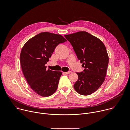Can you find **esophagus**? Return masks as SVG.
<instances>
[{
    "label": "esophagus",
    "mask_w": 130,
    "mask_h": 130,
    "mask_svg": "<svg viewBox=\"0 0 130 130\" xmlns=\"http://www.w3.org/2000/svg\"><path fill=\"white\" fill-rule=\"evenodd\" d=\"M70 71H68V72H64L65 74H70Z\"/></svg>",
    "instance_id": "34e87169"
}]
</instances>
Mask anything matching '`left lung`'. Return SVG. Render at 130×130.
Returning a JSON list of instances; mask_svg holds the SVG:
<instances>
[{"label":"left lung","mask_w":130,"mask_h":130,"mask_svg":"<svg viewBox=\"0 0 130 130\" xmlns=\"http://www.w3.org/2000/svg\"><path fill=\"white\" fill-rule=\"evenodd\" d=\"M64 36L84 67L83 71L77 73L78 80L74 88L81 95H90L100 88L105 79L108 63L105 47L101 40L86 31Z\"/></svg>","instance_id":"obj_1"}]
</instances>
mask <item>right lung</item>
Segmentation results:
<instances>
[{
	"mask_svg": "<svg viewBox=\"0 0 130 130\" xmlns=\"http://www.w3.org/2000/svg\"><path fill=\"white\" fill-rule=\"evenodd\" d=\"M67 40L61 35L43 32L34 36L23 46L20 61L22 71L30 88L42 96H49L57 90L60 71L46 70L56 47Z\"/></svg>",
	"mask_w": 130,
	"mask_h": 130,
	"instance_id": "add662e5",
	"label": "right lung"
}]
</instances>
